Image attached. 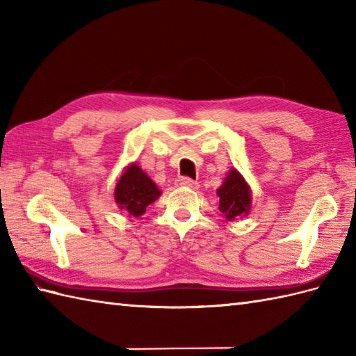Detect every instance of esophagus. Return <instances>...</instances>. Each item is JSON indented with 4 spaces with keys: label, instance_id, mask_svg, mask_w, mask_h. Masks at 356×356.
<instances>
[{
    "label": "esophagus",
    "instance_id": "esophagus-1",
    "mask_svg": "<svg viewBox=\"0 0 356 356\" xmlns=\"http://www.w3.org/2000/svg\"><path fill=\"white\" fill-rule=\"evenodd\" d=\"M177 184L180 185V186H186V188H193V189H197L198 188V184L195 180H193V179H189V177H180L179 180H177Z\"/></svg>",
    "mask_w": 356,
    "mask_h": 356
}]
</instances>
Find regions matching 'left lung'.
<instances>
[{
	"label": "left lung",
	"mask_w": 356,
	"mask_h": 356,
	"mask_svg": "<svg viewBox=\"0 0 356 356\" xmlns=\"http://www.w3.org/2000/svg\"><path fill=\"white\" fill-rule=\"evenodd\" d=\"M220 197L218 209L227 220L245 216L250 211V188L236 170H230L222 185L217 189Z\"/></svg>",
	"instance_id": "1"
}]
</instances>
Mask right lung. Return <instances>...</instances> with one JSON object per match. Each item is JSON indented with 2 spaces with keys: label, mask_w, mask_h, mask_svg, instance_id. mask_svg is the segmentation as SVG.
<instances>
[{
  "label": "right lung",
  "mask_w": 356,
  "mask_h": 356,
  "mask_svg": "<svg viewBox=\"0 0 356 356\" xmlns=\"http://www.w3.org/2000/svg\"><path fill=\"white\" fill-rule=\"evenodd\" d=\"M159 195V188L136 163H131L122 172L115 188V200L120 204V209H126L134 217L143 216L147 206Z\"/></svg>",
  "instance_id": "right-lung-1"
}]
</instances>
